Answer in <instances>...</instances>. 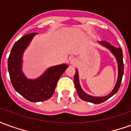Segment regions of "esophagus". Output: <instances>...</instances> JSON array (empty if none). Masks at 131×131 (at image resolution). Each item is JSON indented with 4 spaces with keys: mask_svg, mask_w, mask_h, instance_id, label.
I'll list each match as a JSON object with an SVG mask.
<instances>
[{
    "mask_svg": "<svg viewBox=\"0 0 131 131\" xmlns=\"http://www.w3.org/2000/svg\"><path fill=\"white\" fill-rule=\"evenodd\" d=\"M70 64L72 65H76L77 64V60L75 58H72L71 60H70Z\"/></svg>",
    "mask_w": 131,
    "mask_h": 131,
    "instance_id": "1",
    "label": "esophagus"
}]
</instances>
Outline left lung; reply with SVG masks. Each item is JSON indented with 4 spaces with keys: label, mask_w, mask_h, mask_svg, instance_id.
Wrapping results in <instances>:
<instances>
[{
    "label": "left lung",
    "mask_w": 131,
    "mask_h": 131,
    "mask_svg": "<svg viewBox=\"0 0 131 131\" xmlns=\"http://www.w3.org/2000/svg\"><path fill=\"white\" fill-rule=\"evenodd\" d=\"M100 43L102 46H105L108 49H110L111 52L113 53V54L115 56L116 61H117V64H118V79H117L116 83L113 91H112V93H110V94H109L108 95L104 97L91 96V95H89L87 93H85L81 87L79 80V73H78L77 69H76V74L74 75V79L75 88H76L77 93L79 95V96L80 97V98L83 100H84V101L94 103V104H100L102 102H104V101H106L107 100L113 96L114 94L116 93L119 88H120L121 81H122V77H123V74H124V62H123V52H122V50H121V48H116L114 46H112L110 43H108L107 41H104V40L100 42Z\"/></svg>",
    "instance_id": "1"
}]
</instances>
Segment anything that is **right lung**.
<instances>
[{"label": "right lung", "mask_w": 131, "mask_h": 131, "mask_svg": "<svg viewBox=\"0 0 131 131\" xmlns=\"http://www.w3.org/2000/svg\"><path fill=\"white\" fill-rule=\"evenodd\" d=\"M36 34L31 33L18 40L10 52L7 66L10 80L18 93L33 102L45 101L54 93L57 83L69 66L60 64L48 69L44 74L36 79H28L21 71L22 55L31 40Z\"/></svg>", "instance_id": "add662e5"}]
</instances>
